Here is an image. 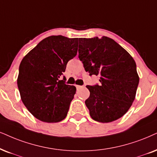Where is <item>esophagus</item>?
Here are the masks:
<instances>
[{"label":"esophagus","mask_w":157,"mask_h":157,"mask_svg":"<svg viewBox=\"0 0 157 157\" xmlns=\"http://www.w3.org/2000/svg\"><path fill=\"white\" fill-rule=\"evenodd\" d=\"M82 87H83V86H82V85H76V88H77V89H79V88H82Z\"/></svg>","instance_id":"obj_1"}]
</instances>
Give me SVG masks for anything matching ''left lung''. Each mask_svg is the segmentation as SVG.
<instances>
[{
    "label": "left lung",
    "mask_w": 157,
    "mask_h": 157,
    "mask_svg": "<svg viewBox=\"0 0 157 157\" xmlns=\"http://www.w3.org/2000/svg\"><path fill=\"white\" fill-rule=\"evenodd\" d=\"M79 59L90 75L100 77V85H87L85 105L99 122L115 121L126 114L135 100L139 77L136 61L109 37L79 39Z\"/></svg>",
    "instance_id": "obj_1"
}]
</instances>
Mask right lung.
Wrapping results in <instances>:
<instances>
[{
  "label": "right lung",
  "instance_id": "1",
  "mask_svg": "<svg viewBox=\"0 0 157 157\" xmlns=\"http://www.w3.org/2000/svg\"><path fill=\"white\" fill-rule=\"evenodd\" d=\"M78 38L52 35L41 40L19 65L17 85L21 99L35 118L58 122L66 117L76 93L61 80L67 62L77 55Z\"/></svg>",
  "mask_w": 157,
  "mask_h": 157
}]
</instances>
